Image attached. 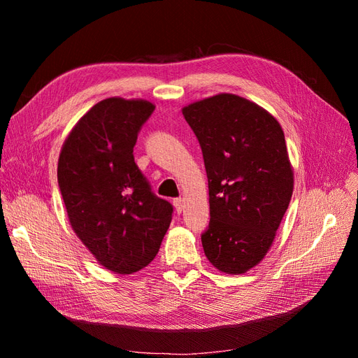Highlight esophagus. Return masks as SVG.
I'll return each instance as SVG.
<instances>
[{"label":"esophagus","instance_id":"1","mask_svg":"<svg viewBox=\"0 0 358 358\" xmlns=\"http://www.w3.org/2000/svg\"><path fill=\"white\" fill-rule=\"evenodd\" d=\"M173 204H175V208H176V212H178V213H182V210L185 209V201H183V199H175V201H173Z\"/></svg>","mask_w":358,"mask_h":358}]
</instances>
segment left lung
<instances>
[{
	"label": "left lung",
	"mask_w": 358,
	"mask_h": 358,
	"mask_svg": "<svg viewBox=\"0 0 358 358\" xmlns=\"http://www.w3.org/2000/svg\"><path fill=\"white\" fill-rule=\"evenodd\" d=\"M182 113L209 179L204 254L222 273H246L273 245L294 189L282 127L262 106L227 92L187 104Z\"/></svg>",
	"instance_id": "left-lung-1"
}]
</instances>
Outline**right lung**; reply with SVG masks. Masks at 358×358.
Segmentation results:
<instances>
[{"instance_id": "obj_1", "label": "right lung", "mask_w": 358, "mask_h": 358, "mask_svg": "<svg viewBox=\"0 0 358 358\" xmlns=\"http://www.w3.org/2000/svg\"><path fill=\"white\" fill-rule=\"evenodd\" d=\"M155 104L110 96L92 106L66 137L58 183L69 222L103 267L131 275L159 251L171 204L150 191L134 162L137 133Z\"/></svg>"}]
</instances>
